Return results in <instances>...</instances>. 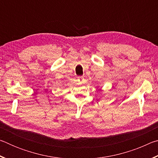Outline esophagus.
I'll return each mask as SVG.
<instances>
[{
	"label": "esophagus",
	"instance_id": "1",
	"mask_svg": "<svg viewBox=\"0 0 158 158\" xmlns=\"http://www.w3.org/2000/svg\"><path fill=\"white\" fill-rule=\"evenodd\" d=\"M77 79H78V81L79 82H82L83 81H84V77H78V78H77Z\"/></svg>",
	"mask_w": 158,
	"mask_h": 158
}]
</instances>
